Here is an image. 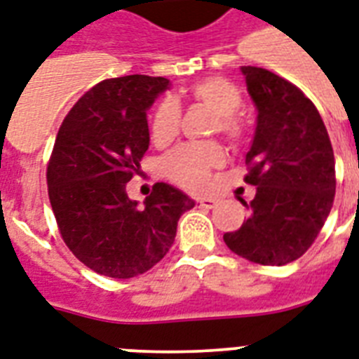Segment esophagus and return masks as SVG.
<instances>
[{
  "label": "esophagus",
  "mask_w": 359,
  "mask_h": 359,
  "mask_svg": "<svg viewBox=\"0 0 359 359\" xmlns=\"http://www.w3.org/2000/svg\"><path fill=\"white\" fill-rule=\"evenodd\" d=\"M197 205L203 206V208H214L215 199H212V197H199V199H197Z\"/></svg>",
  "instance_id": "obj_1"
}]
</instances>
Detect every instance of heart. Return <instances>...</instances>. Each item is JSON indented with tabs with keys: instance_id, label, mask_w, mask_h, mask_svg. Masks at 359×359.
Segmentation results:
<instances>
[{
	"instance_id": "1",
	"label": "heart",
	"mask_w": 359,
	"mask_h": 359,
	"mask_svg": "<svg viewBox=\"0 0 359 359\" xmlns=\"http://www.w3.org/2000/svg\"><path fill=\"white\" fill-rule=\"evenodd\" d=\"M195 101L206 104L219 116V130L230 140L243 136V125L236 114L240 112L243 97L240 88L226 79L208 77L189 88ZM180 104L177 99L165 97L154 110L151 123V138L154 144H168L179 134ZM225 162V153L217 144H186L180 145L164 160L165 175L175 184L191 191H201L210 184V171Z\"/></svg>"
}]
</instances>
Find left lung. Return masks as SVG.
<instances>
[{
    "label": "left lung",
    "instance_id": "left-lung-1",
    "mask_svg": "<svg viewBox=\"0 0 359 359\" xmlns=\"http://www.w3.org/2000/svg\"><path fill=\"white\" fill-rule=\"evenodd\" d=\"M255 103L256 130L245 182L256 186L249 217L223 236L226 247L262 265H285L310 249L330 214L336 162L316 104L290 81L241 66Z\"/></svg>",
    "mask_w": 359,
    "mask_h": 359
}]
</instances>
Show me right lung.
<instances>
[{
    "label": "right lung",
    "mask_w": 359,
    "mask_h": 359,
    "mask_svg": "<svg viewBox=\"0 0 359 359\" xmlns=\"http://www.w3.org/2000/svg\"><path fill=\"white\" fill-rule=\"evenodd\" d=\"M170 81L149 75L107 79L64 118L48 165L49 203L64 243L86 267L133 278L171 249L177 223L195 201L156 182L144 206L127 182L149 149L147 110Z\"/></svg>",
    "instance_id": "add662e5"
}]
</instances>
